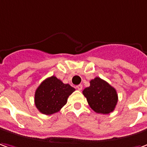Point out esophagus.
I'll return each instance as SVG.
<instances>
[{"mask_svg": "<svg viewBox=\"0 0 147 147\" xmlns=\"http://www.w3.org/2000/svg\"><path fill=\"white\" fill-rule=\"evenodd\" d=\"M77 89H78L79 91H81V90L82 89V85H81V84H79V85H78V86H77Z\"/></svg>", "mask_w": 147, "mask_h": 147, "instance_id": "34e87169", "label": "esophagus"}]
</instances>
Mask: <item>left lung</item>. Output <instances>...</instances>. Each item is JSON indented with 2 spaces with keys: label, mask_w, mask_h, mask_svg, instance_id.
Segmentation results:
<instances>
[{
  "label": "left lung",
  "mask_w": 147,
  "mask_h": 147,
  "mask_svg": "<svg viewBox=\"0 0 147 147\" xmlns=\"http://www.w3.org/2000/svg\"><path fill=\"white\" fill-rule=\"evenodd\" d=\"M83 95L90 107L102 114L113 112L118 100L115 88L98 77L90 81V86L84 88Z\"/></svg>",
  "instance_id": "obj_1"
}]
</instances>
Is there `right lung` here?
I'll return each mask as SVG.
<instances>
[{
    "label": "right lung",
    "mask_w": 147,
    "mask_h": 147,
    "mask_svg": "<svg viewBox=\"0 0 147 147\" xmlns=\"http://www.w3.org/2000/svg\"><path fill=\"white\" fill-rule=\"evenodd\" d=\"M75 91L69 84L63 82L55 76L47 78L35 92L34 102L40 113L50 115L59 111L66 105L67 98Z\"/></svg>",
    "instance_id": "add662e5"
}]
</instances>
